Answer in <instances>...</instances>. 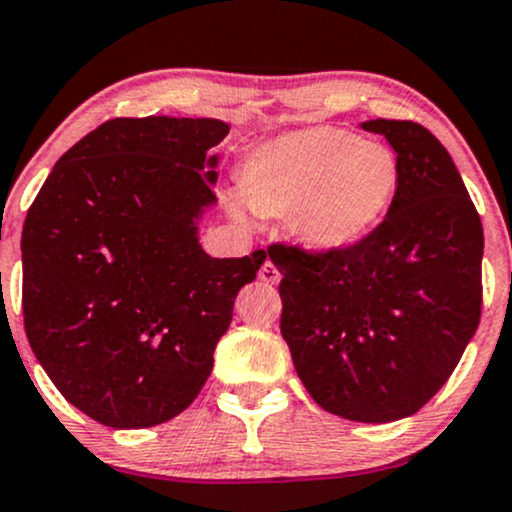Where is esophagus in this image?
I'll list each match as a JSON object with an SVG mask.
<instances>
[{
    "label": "esophagus",
    "mask_w": 512,
    "mask_h": 512,
    "mask_svg": "<svg viewBox=\"0 0 512 512\" xmlns=\"http://www.w3.org/2000/svg\"><path fill=\"white\" fill-rule=\"evenodd\" d=\"M260 279L264 283H279L281 281V274H279V269H276L272 262H264L262 269H260Z\"/></svg>",
    "instance_id": "1"
}]
</instances>
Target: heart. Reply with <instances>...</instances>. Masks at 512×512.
I'll return each instance as SVG.
<instances>
[{
	"instance_id": "heart-1",
	"label": "heart",
	"mask_w": 512,
	"mask_h": 512,
	"mask_svg": "<svg viewBox=\"0 0 512 512\" xmlns=\"http://www.w3.org/2000/svg\"><path fill=\"white\" fill-rule=\"evenodd\" d=\"M400 174V159L386 143L338 126H307L250 150L238 186L252 212L288 217L305 248L338 252L379 229L398 195ZM226 202L240 212L236 193Z\"/></svg>"
}]
</instances>
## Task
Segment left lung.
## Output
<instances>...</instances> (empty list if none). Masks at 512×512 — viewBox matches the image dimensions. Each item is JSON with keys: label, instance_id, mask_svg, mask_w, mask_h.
Wrapping results in <instances>:
<instances>
[{"label": "left lung", "instance_id": "left-lung-1", "mask_svg": "<svg viewBox=\"0 0 512 512\" xmlns=\"http://www.w3.org/2000/svg\"><path fill=\"white\" fill-rule=\"evenodd\" d=\"M389 140L400 186L355 248L276 245L281 336L310 396L353 422H396L446 384L482 315L484 231L451 155L412 121L360 123Z\"/></svg>", "mask_w": 512, "mask_h": 512}]
</instances>
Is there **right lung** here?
Masks as SVG:
<instances>
[{
  "instance_id": "obj_1",
  "label": "right lung",
  "mask_w": 512,
  "mask_h": 512,
  "mask_svg": "<svg viewBox=\"0 0 512 512\" xmlns=\"http://www.w3.org/2000/svg\"><path fill=\"white\" fill-rule=\"evenodd\" d=\"M219 119H112L54 164L23 224V322L35 357L95 422L155 427L212 372L233 300L264 250L207 255Z\"/></svg>"
}]
</instances>
